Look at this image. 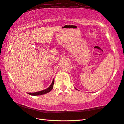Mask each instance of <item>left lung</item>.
Listing matches in <instances>:
<instances>
[{"mask_svg":"<svg viewBox=\"0 0 124 124\" xmlns=\"http://www.w3.org/2000/svg\"><path fill=\"white\" fill-rule=\"evenodd\" d=\"M75 89H76V88H75Z\"/></svg>","mask_w":124,"mask_h":124,"instance_id":"1","label":"left lung"}]
</instances>
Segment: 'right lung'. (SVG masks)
Segmentation results:
<instances>
[{
	"label": "right lung",
	"instance_id": "1",
	"mask_svg": "<svg viewBox=\"0 0 124 124\" xmlns=\"http://www.w3.org/2000/svg\"><path fill=\"white\" fill-rule=\"evenodd\" d=\"M54 83V79H53L52 83L51 84L50 86H49V87H47V89H45V90H41L40 91H38V92H35V93H28V94L30 95H33V96H37V95H41L46 94V93H49L50 91H51V90H52L53 88Z\"/></svg>",
	"mask_w": 124,
	"mask_h": 124
}]
</instances>
